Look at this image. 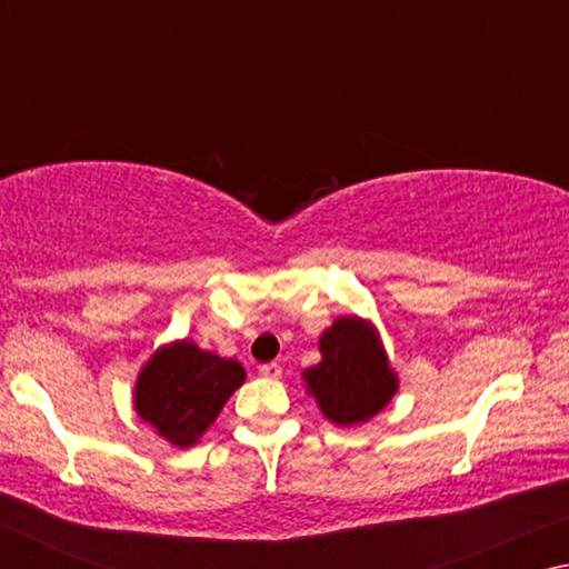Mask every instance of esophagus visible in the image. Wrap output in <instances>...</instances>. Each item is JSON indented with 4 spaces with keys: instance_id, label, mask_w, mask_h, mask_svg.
Masks as SVG:
<instances>
[{
    "instance_id": "1",
    "label": "esophagus",
    "mask_w": 569,
    "mask_h": 569,
    "mask_svg": "<svg viewBox=\"0 0 569 569\" xmlns=\"http://www.w3.org/2000/svg\"><path fill=\"white\" fill-rule=\"evenodd\" d=\"M258 373H261L263 379H281V366H278L276 361H271V363H263V366H258Z\"/></svg>"
}]
</instances>
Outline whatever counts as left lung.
<instances>
[{"mask_svg": "<svg viewBox=\"0 0 569 569\" xmlns=\"http://www.w3.org/2000/svg\"><path fill=\"white\" fill-rule=\"evenodd\" d=\"M319 349L321 361L303 371V381L329 421L339 427L369 421L397 393L399 379L369 321L339 316L321 333Z\"/></svg>", "mask_w": 569, "mask_h": 569, "instance_id": "1", "label": "left lung"}]
</instances>
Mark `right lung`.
I'll use <instances>...</instances> for the list:
<instances>
[{
	"instance_id": "add662e5",
	"label": "right lung",
	"mask_w": 569,
	"mask_h": 569,
	"mask_svg": "<svg viewBox=\"0 0 569 569\" xmlns=\"http://www.w3.org/2000/svg\"><path fill=\"white\" fill-rule=\"evenodd\" d=\"M246 371L236 359L198 349L192 341L162 346L134 381V411L172 447H192L218 419Z\"/></svg>"
}]
</instances>
